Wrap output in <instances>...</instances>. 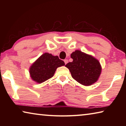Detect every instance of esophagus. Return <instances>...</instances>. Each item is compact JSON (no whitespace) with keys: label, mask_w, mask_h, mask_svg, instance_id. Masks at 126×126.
Masks as SVG:
<instances>
[{"label":"esophagus","mask_w":126,"mask_h":126,"mask_svg":"<svg viewBox=\"0 0 126 126\" xmlns=\"http://www.w3.org/2000/svg\"><path fill=\"white\" fill-rule=\"evenodd\" d=\"M64 63L66 64H67L68 62V61L67 59H64Z\"/></svg>","instance_id":"1"}]
</instances>
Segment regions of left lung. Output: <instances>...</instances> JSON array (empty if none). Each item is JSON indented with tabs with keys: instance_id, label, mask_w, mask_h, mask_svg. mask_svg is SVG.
<instances>
[{
	"instance_id": "8db88e82",
	"label": "left lung",
	"mask_w": 126,
	"mask_h": 126,
	"mask_svg": "<svg viewBox=\"0 0 126 126\" xmlns=\"http://www.w3.org/2000/svg\"><path fill=\"white\" fill-rule=\"evenodd\" d=\"M71 57L73 61L65 67L74 79L87 86L96 82L101 73V66L97 59L78 50L72 53Z\"/></svg>"
}]
</instances>
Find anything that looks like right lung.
<instances>
[{"label": "right lung", "mask_w": 126, "mask_h": 126, "mask_svg": "<svg viewBox=\"0 0 126 126\" xmlns=\"http://www.w3.org/2000/svg\"><path fill=\"white\" fill-rule=\"evenodd\" d=\"M64 65V62L58 56L46 53L33 64L29 73L33 80L41 83L52 78L57 68Z\"/></svg>", "instance_id": "1"}]
</instances>
